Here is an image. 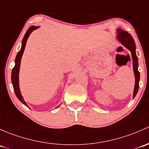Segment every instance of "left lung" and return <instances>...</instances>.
Returning <instances> with one entry per match:
<instances>
[{"mask_svg": "<svg viewBox=\"0 0 149 149\" xmlns=\"http://www.w3.org/2000/svg\"><path fill=\"white\" fill-rule=\"evenodd\" d=\"M117 39L123 46L128 49L131 52L132 59H133V68L135 75V87L133 90V98L136 97L139 88V80H140V73L138 70L139 62L138 57L136 54V44L133 37L130 33L121 29H117Z\"/></svg>", "mask_w": 149, "mask_h": 149, "instance_id": "obj_1", "label": "left lung"}]
</instances>
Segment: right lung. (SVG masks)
Instances as JSON below:
<instances>
[{
    "mask_svg": "<svg viewBox=\"0 0 149 149\" xmlns=\"http://www.w3.org/2000/svg\"><path fill=\"white\" fill-rule=\"evenodd\" d=\"M39 28V26H31L29 28L27 31L26 32L25 35H24V37L22 40V44H21V48L20 49V51L18 52L17 55H16V57L15 59V66L14 67L12 70V73H11V82L12 85H13V90H14L15 94H16V97H18V99L22 102L24 105H25L26 106L29 107L28 105L26 104V102H25V100H24L22 95H21V91H20L19 88V80H18V77H19V70H20V65H21V57H22V55L24 54V49H25L27 39H28L29 35L31 34L33 31L36 30Z\"/></svg>",
    "mask_w": 149,
    "mask_h": 149,
    "instance_id": "right-lung-1",
    "label": "right lung"
}]
</instances>
